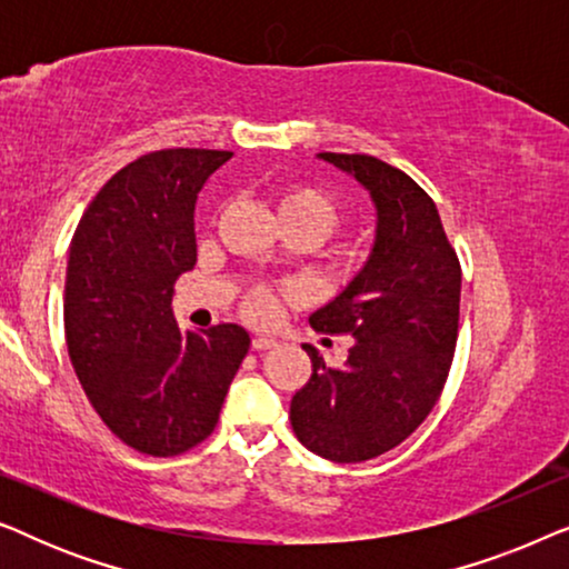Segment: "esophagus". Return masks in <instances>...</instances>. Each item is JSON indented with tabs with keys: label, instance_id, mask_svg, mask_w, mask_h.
<instances>
[{
	"label": "esophagus",
	"instance_id": "esophagus-1",
	"mask_svg": "<svg viewBox=\"0 0 569 569\" xmlns=\"http://www.w3.org/2000/svg\"><path fill=\"white\" fill-rule=\"evenodd\" d=\"M251 347L256 349V352H267V349H274L277 347V341L269 339V337H253Z\"/></svg>",
	"mask_w": 569,
	"mask_h": 569
}]
</instances>
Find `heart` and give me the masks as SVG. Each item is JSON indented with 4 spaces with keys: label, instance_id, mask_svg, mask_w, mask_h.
Here are the masks:
<instances>
[{
    "label": "heart",
    "instance_id": "b5f03b06",
    "mask_svg": "<svg viewBox=\"0 0 569 569\" xmlns=\"http://www.w3.org/2000/svg\"><path fill=\"white\" fill-rule=\"evenodd\" d=\"M277 214L287 230H306L316 240L329 236L345 220L339 199L321 186L308 181H292L282 186L274 197ZM243 313L251 321L269 323L277 316V295L269 287H253L243 298Z\"/></svg>",
    "mask_w": 569,
    "mask_h": 569
}]
</instances>
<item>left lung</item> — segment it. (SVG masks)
<instances>
[{"label":"left lung","mask_w":569,"mask_h":569,"mask_svg":"<svg viewBox=\"0 0 569 569\" xmlns=\"http://www.w3.org/2000/svg\"><path fill=\"white\" fill-rule=\"evenodd\" d=\"M321 158L370 191L378 230L355 282L310 316L316 331L355 337L345 368L306 345L313 372L290 422L316 456L360 463L407 440L438 403L458 341L461 263L430 193L403 170L372 154Z\"/></svg>","instance_id":"obj_1"}]
</instances>
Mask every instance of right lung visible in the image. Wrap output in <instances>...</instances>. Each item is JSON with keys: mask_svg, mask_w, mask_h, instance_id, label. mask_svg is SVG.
<instances>
[{"mask_svg": "<svg viewBox=\"0 0 569 569\" xmlns=\"http://www.w3.org/2000/svg\"><path fill=\"white\" fill-rule=\"evenodd\" d=\"M228 150L147 152L106 181L77 224L64 333L92 409L121 442L178 456L214 432L248 355L246 329H178L173 287L197 263L193 204Z\"/></svg>", "mask_w": 569, "mask_h": 569, "instance_id": "add662e5", "label": "right lung"}]
</instances>
